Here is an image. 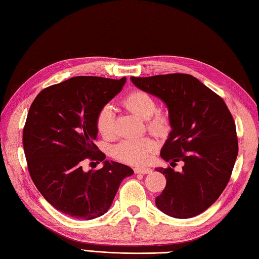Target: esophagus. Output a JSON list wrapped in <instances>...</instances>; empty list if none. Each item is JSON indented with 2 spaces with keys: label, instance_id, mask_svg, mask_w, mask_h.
Instances as JSON below:
<instances>
[{
  "label": "esophagus",
  "instance_id": "1",
  "mask_svg": "<svg viewBox=\"0 0 259 259\" xmlns=\"http://www.w3.org/2000/svg\"><path fill=\"white\" fill-rule=\"evenodd\" d=\"M135 172L136 174H149L151 172V169L148 168V167H137L135 168Z\"/></svg>",
  "mask_w": 259,
  "mask_h": 259
}]
</instances>
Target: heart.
Instances as JSON below:
<instances>
[{
    "instance_id": "obj_1",
    "label": "heart",
    "mask_w": 259,
    "mask_h": 259,
    "mask_svg": "<svg viewBox=\"0 0 259 259\" xmlns=\"http://www.w3.org/2000/svg\"><path fill=\"white\" fill-rule=\"evenodd\" d=\"M124 106L138 117L147 120L148 129L155 134H160L167 129L169 121L167 115L157 111V102L149 93L141 90L130 92L123 99ZM97 128L104 138H113L117 135L114 111L111 104L101 108L97 117ZM157 149V142L149 138H128L113 148V156L118 160L129 164H145L150 160Z\"/></svg>"
}]
</instances>
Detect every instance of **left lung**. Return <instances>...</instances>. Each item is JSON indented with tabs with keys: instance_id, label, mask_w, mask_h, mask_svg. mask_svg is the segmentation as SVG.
Wrapping results in <instances>:
<instances>
[{
	"instance_id": "8db88e82",
	"label": "left lung",
	"mask_w": 259,
	"mask_h": 259,
	"mask_svg": "<svg viewBox=\"0 0 259 259\" xmlns=\"http://www.w3.org/2000/svg\"><path fill=\"white\" fill-rule=\"evenodd\" d=\"M130 79L166 103L172 130L160 156L171 167L184 162L180 172L156 169L167 180L156 206L175 218L195 217L218 199L232 176L238 155L233 115L221 97L190 74Z\"/></svg>"
}]
</instances>
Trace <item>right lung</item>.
<instances>
[{"mask_svg": "<svg viewBox=\"0 0 259 259\" xmlns=\"http://www.w3.org/2000/svg\"><path fill=\"white\" fill-rule=\"evenodd\" d=\"M125 80L73 76L43 89L31 104L23 129L27 169L46 200L68 216H102L121 181L134 174L125 164L104 160L95 145L98 113ZM85 158L103 161L104 167L84 172Z\"/></svg>", "mask_w": 259, "mask_h": 259, "instance_id": "obj_1", "label": "right lung"}]
</instances>
